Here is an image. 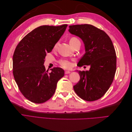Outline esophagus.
<instances>
[{"mask_svg":"<svg viewBox=\"0 0 132 132\" xmlns=\"http://www.w3.org/2000/svg\"><path fill=\"white\" fill-rule=\"evenodd\" d=\"M71 72L70 71H68V70H67V71H65V74H70Z\"/></svg>","mask_w":132,"mask_h":132,"instance_id":"obj_1","label":"esophagus"}]
</instances>
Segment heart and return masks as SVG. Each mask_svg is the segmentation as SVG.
I'll return each mask as SVG.
<instances>
[{"label":"heart","instance_id":"obj_1","mask_svg":"<svg viewBox=\"0 0 132 132\" xmlns=\"http://www.w3.org/2000/svg\"><path fill=\"white\" fill-rule=\"evenodd\" d=\"M78 42H80V41L77 37H71L70 39V41H69V43L71 46H73L74 43ZM57 46V43H56L54 45V49L56 48ZM58 63L60 65V66H61L62 68H64V69H70L71 67V66H72V63H71V62L70 61V60L67 59H62L61 60H59L58 61Z\"/></svg>","mask_w":132,"mask_h":132}]
</instances>
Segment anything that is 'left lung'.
Segmentation results:
<instances>
[{
	"label": "left lung",
	"instance_id": "obj_1",
	"mask_svg": "<svg viewBox=\"0 0 132 132\" xmlns=\"http://www.w3.org/2000/svg\"><path fill=\"white\" fill-rule=\"evenodd\" d=\"M69 32L84 42L85 53L79 67L90 65L89 70L79 71L80 80L74 90L81 98L94 101L104 95L113 82L116 71V54L111 38L103 30L89 25L69 26Z\"/></svg>",
	"mask_w": 132,
	"mask_h": 132
}]
</instances>
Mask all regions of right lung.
Here are the masks:
<instances>
[{
  "mask_svg": "<svg viewBox=\"0 0 132 132\" xmlns=\"http://www.w3.org/2000/svg\"><path fill=\"white\" fill-rule=\"evenodd\" d=\"M68 25H43L31 31L18 43L13 59L15 80L23 96L32 102L42 103L54 95L59 80L64 75L61 68L51 72L43 65L50 53L63 35Z\"/></svg>",
  "mask_w": 132,
  "mask_h": 132,
  "instance_id": "right-lung-1",
  "label": "right lung"
}]
</instances>
